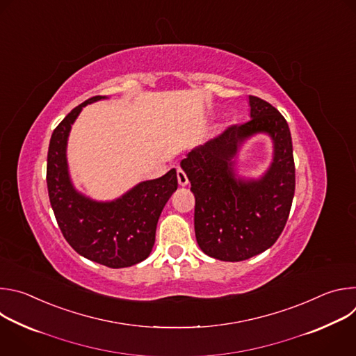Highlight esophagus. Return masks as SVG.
<instances>
[{
  "label": "esophagus",
  "instance_id": "obj_1",
  "mask_svg": "<svg viewBox=\"0 0 356 356\" xmlns=\"http://www.w3.org/2000/svg\"><path fill=\"white\" fill-rule=\"evenodd\" d=\"M177 181H179L180 186H187V184H188L187 175L184 173L183 169H177Z\"/></svg>",
  "mask_w": 356,
  "mask_h": 356
}]
</instances>
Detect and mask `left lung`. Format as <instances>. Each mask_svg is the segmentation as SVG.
Returning a JSON list of instances; mask_svg holds the SVG:
<instances>
[{"instance_id":"1","label":"left lung","mask_w":356,"mask_h":356,"mask_svg":"<svg viewBox=\"0 0 356 356\" xmlns=\"http://www.w3.org/2000/svg\"><path fill=\"white\" fill-rule=\"evenodd\" d=\"M250 120L231 125L217 138L194 147L180 166L195 197V239L206 255L239 262L269 249L280 236L294 197L293 145L284 117L268 101L249 95ZM257 133L274 142V159L259 179L235 173L241 143Z\"/></svg>"}]
</instances>
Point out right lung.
I'll return each instance as SVG.
<instances>
[{"label": "right lung", "instance_id": "obj_1", "mask_svg": "<svg viewBox=\"0 0 356 356\" xmlns=\"http://www.w3.org/2000/svg\"><path fill=\"white\" fill-rule=\"evenodd\" d=\"M95 95L73 108L52 134L47 150L46 183L58 225L79 255L113 269L145 261L155 243L161 213L177 190L176 169L146 180L113 201H95L79 193L69 175L66 147L73 122Z\"/></svg>", "mask_w": 356, "mask_h": 356}]
</instances>
